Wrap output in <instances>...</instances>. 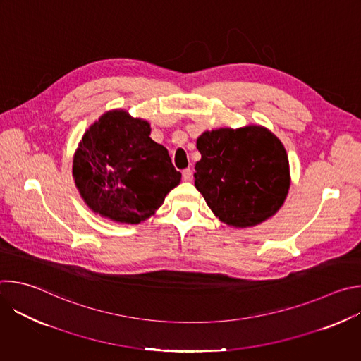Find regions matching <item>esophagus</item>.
I'll use <instances>...</instances> for the list:
<instances>
[{"instance_id": "obj_1", "label": "esophagus", "mask_w": 361, "mask_h": 361, "mask_svg": "<svg viewBox=\"0 0 361 361\" xmlns=\"http://www.w3.org/2000/svg\"><path fill=\"white\" fill-rule=\"evenodd\" d=\"M183 178H184L185 181H190V180L192 178V170H191V169L183 170Z\"/></svg>"}]
</instances>
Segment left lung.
<instances>
[{
	"label": "left lung",
	"mask_w": 361,
	"mask_h": 361,
	"mask_svg": "<svg viewBox=\"0 0 361 361\" xmlns=\"http://www.w3.org/2000/svg\"><path fill=\"white\" fill-rule=\"evenodd\" d=\"M194 185L227 226L252 227L274 216L290 188L288 157L281 141L262 126L204 131Z\"/></svg>",
	"instance_id": "8db88e82"
}]
</instances>
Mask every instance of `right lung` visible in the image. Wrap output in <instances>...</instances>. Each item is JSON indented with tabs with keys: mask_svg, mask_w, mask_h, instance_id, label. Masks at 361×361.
Returning a JSON list of instances; mask_svg holds the SVG:
<instances>
[{
	"mask_svg": "<svg viewBox=\"0 0 361 361\" xmlns=\"http://www.w3.org/2000/svg\"><path fill=\"white\" fill-rule=\"evenodd\" d=\"M149 124L124 110L102 114L82 135L73 177L88 207L117 223L138 224L156 213L181 173Z\"/></svg>",
	"mask_w": 361,
	"mask_h": 361,
	"instance_id": "1",
	"label": "right lung"
}]
</instances>
